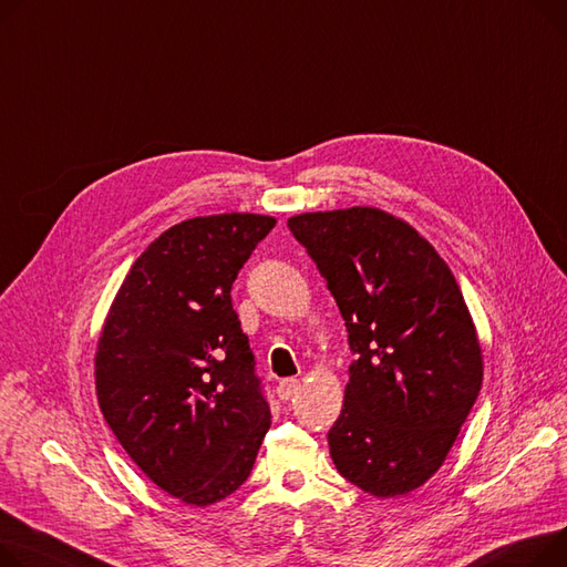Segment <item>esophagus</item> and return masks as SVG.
<instances>
[{"mask_svg":"<svg viewBox=\"0 0 567 567\" xmlns=\"http://www.w3.org/2000/svg\"><path fill=\"white\" fill-rule=\"evenodd\" d=\"M298 390H300V383H298L296 379H285V381L278 383V396H280L282 401L293 399V396L298 394Z\"/></svg>","mask_w":567,"mask_h":567,"instance_id":"34e87169","label":"esophagus"}]
</instances>
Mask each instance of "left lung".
<instances>
[{"mask_svg":"<svg viewBox=\"0 0 567 567\" xmlns=\"http://www.w3.org/2000/svg\"><path fill=\"white\" fill-rule=\"evenodd\" d=\"M342 312L344 408L328 431L347 481L373 497L426 483L478 396L481 347L461 287L408 223L371 207L287 220Z\"/></svg>","mask_w":567,"mask_h":567,"instance_id":"8db88e82","label":"left lung"}]
</instances>
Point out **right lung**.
Returning a JSON list of instances; mask_svg holds the SVG:
<instances>
[{
  "label": "right lung",
  "instance_id": "right-lung-1",
  "mask_svg": "<svg viewBox=\"0 0 567 567\" xmlns=\"http://www.w3.org/2000/svg\"><path fill=\"white\" fill-rule=\"evenodd\" d=\"M274 225L257 214L173 225L134 261L102 328L104 420L143 474L186 504L233 495L271 426L230 289Z\"/></svg>",
  "mask_w": 567,
  "mask_h": 567
}]
</instances>
